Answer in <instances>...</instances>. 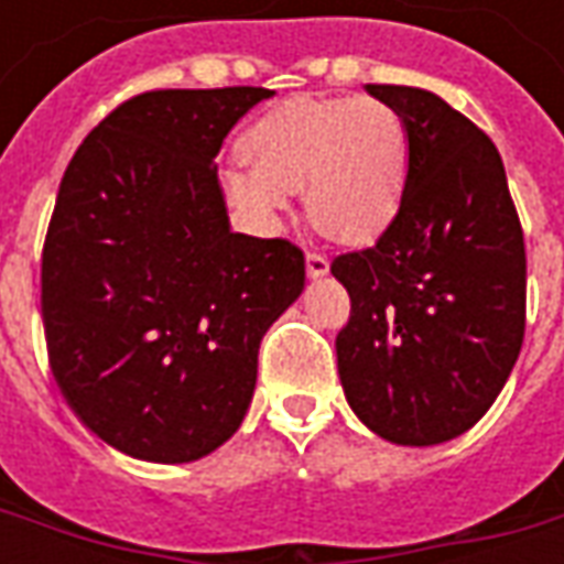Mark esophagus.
Here are the masks:
<instances>
[{"instance_id": "34e87169", "label": "esophagus", "mask_w": 564, "mask_h": 564, "mask_svg": "<svg viewBox=\"0 0 564 564\" xmlns=\"http://www.w3.org/2000/svg\"><path fill=\"white\" fill-rule=\"evenodd\" d=\"M305 265H307V274H311V278H323V274L329 271V259L323 257V253H317V250H307Z\"/></svg>"}]
</instances>
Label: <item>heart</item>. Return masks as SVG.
Here are the masks:
<instances>
[{"label": "heart", "instance_id": "obj_1", "mask_svg": "<svg viewBox=\"0 0 564 564\" xmlns=\"http://www.w3.org/2000/svg\"><path fill=\"white\" fill-rule=\"evenodd\" d=\"M245 165L226 172L229 196L269 217L305 186L319 235L375 241L395 217L408 181L404 117L375 96H295L262 115L241 139Z\"/></svg>", "mask_w": 564, "mask_h": 564}]
</instances>
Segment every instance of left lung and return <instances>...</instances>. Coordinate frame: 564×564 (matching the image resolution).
<instances>
[{"label":"left lung","instance_id":"8db88e82","mask_svg":"<svg viewBox=\"0 0 564 564\" xmlns=\"http://www.w3.org/2000/svg\"><path fill=\"white\" fill-rule=\"evenodd\" d=\"M408 127V181L371 247L332 259L350 295L335 338L356 416L392 444L468 432L525 335V241L496 144L441 96L368 84Z\"/></svg>","mask_w":564,"mask_h":564}]
</instances>
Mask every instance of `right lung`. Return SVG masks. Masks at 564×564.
I'll use <instances>...</instances> for the list:
<instances>
[{
    "mask_svg": "<svg viewBox=\"0 0 564 564\" xmlns=\"http://www.w3.org/2000/svg\"><path fill=\"white\" fill-rule=\"evenodd\" d=\"M265 87L148 90L80 141L42 250L47 362L127 456L193 462L235 435L262 335L305 286L286 238L229 229L217 162Z\"/></svg>",
    "mask_w": 564,
    "mask_h": 564,
    "instance_id": "1",
    "label": "right lung"
}]
</instances>
